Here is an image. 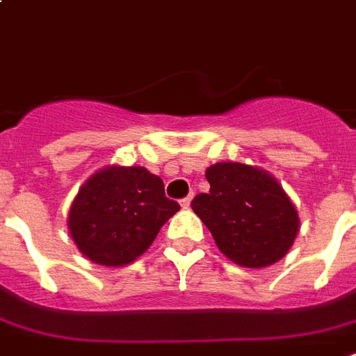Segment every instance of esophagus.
<instances>
[{"mask_svg":"<svg viewBox=\"0 0 356 356\" xmlns=\"http://www.w3.org/2000/svg\"><path fill=\"white\" fill-rule=\"evenodd\" d=\"M191 200H193V196H186V198L181 200V206H183V208H188V206H191Z\"/></svg>","mask_w":356,"mask_h":356,"instance_id":"esophagus-1","label":"esophagus"}]
</instances>
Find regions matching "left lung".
Instances as JSON below:
<instances>
[{"label": "left lung", "instance_id": "1", "mask_svg": "<svg viewBox=\"0 0 356 356\" xmlns=\"http://www.w3.org/2000/svg\"><path fill=\"white\" fill-rule=\"evenodd\" d=\"M210 193L191 202L216 245L235 264L266 268L282 260L299 233V213L268 171L220 161L206 170Z\"/></svg>", "mask_w": 356, "mask_h": 356}]
</instances>
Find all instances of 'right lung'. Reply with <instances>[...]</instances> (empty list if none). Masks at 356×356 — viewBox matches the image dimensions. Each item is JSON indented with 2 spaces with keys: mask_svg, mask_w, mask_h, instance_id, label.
<instances>
[{
  "mask_svg": "<svg viewBox=\"0 0 356 356\" xmlns=\"http://www.w3.org/2000/svg\"><path fill=\"white\" fill-rule=\"evenodd\" d=\"M163 181L140 165L96 171L74 196L67 225L74 245L100 266L131 264L179 212Z\"/></svg>",
  "mask_w": 356,
  "mask_h": 356,
  "instance_id": "add662e5",
  "label": "right lung"
}]
</instances>
